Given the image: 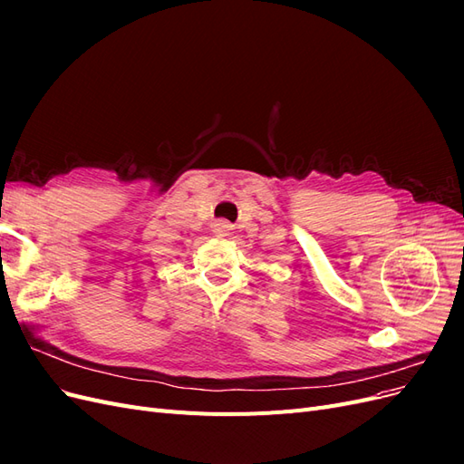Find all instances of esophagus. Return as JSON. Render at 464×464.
<instances>
[{"label": "esophagus", "mask_w": 464, "mask_h": 464, "mask_svg": "<svg viewBox=\"0 0 464 464\" xmlns=\"http://www.w3.org/2000/svg\"><path fill=\"white\" fill-rule=\"evenodd\" d=\"M227 230H228V224L224 222V220H218V222L215 224V234H218V236H227Z\"/></svg>", "instance_id": "esophagus-1"}]
</instances>
